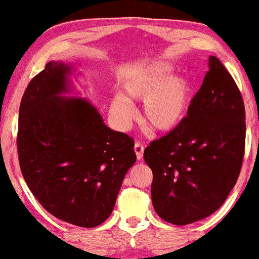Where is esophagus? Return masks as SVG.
Here are the masks:
<instances>
[{"instance_id": "obj_1", "label": "esophagus", "mask_w": 259, "mask_h": 259, "mask_svg": "<svg viewBox=\"0 0 259 259\" xmlns=\"http://www.w3.org/2000/svg\"><path fill=\"white\" fill-rule=\"evenodd\" d=\"M143 151H144L143 144L140 143V142H136V144H135V152H136V155H137V159H138V160L142 159V157H143Z\"/></svg>"}]
</instances>
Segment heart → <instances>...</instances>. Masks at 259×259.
Wrapping results in <instances>:
<instances>
[{
	"instance_id": "heart-1",
	"label": "heart",
	"mask_w": 259,
	"mask_h": 259,
	"mask_svg": "<svg viewBox=\"0 0 259 259\" xmlns=\"http://www.w3.org/2000/svg\"><path fill=\"white\" fill-rule=\"evenodd\" d=\"M173 66L154 62L137 66L122 84V95L112 97L110 111L121 126H128L135 111L131 102L143 101L142 118L155 132H170L184 121L193 88L184 75H170Z\"/></svg>"
}]
</instances>
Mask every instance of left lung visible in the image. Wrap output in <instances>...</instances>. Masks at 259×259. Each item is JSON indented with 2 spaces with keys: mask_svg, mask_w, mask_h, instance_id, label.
Segmentation results:
<instances>
[{
  "mask_svg": "<svg viewBox=\"0 0 259 259\" xmlns=\"http://www.w3.org/2000/svg\"><path fill=\"white\" fill-rule=\"evenodd\" d=\"M244 118L235 80L211 55L184 121L144 149L153 171V207L164 221L193 224L224 204L243 162Z\"/></svg>",
  "mask_w": 259,
  "mask_h": 259,
  "instance_id": "left-lung-1",
  "label": "left lung"
}]
</instances>
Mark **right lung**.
<instances>
[{
    "label": "right lung",
    "instance_id": "add662e5",
    "mask_svg": "<svg viewBox=\"0 0 259 259\" xmlns=\"http://www.w3.org/2000/svg\"><path fill=\"white\" fill-rule=\"evenodd\" d=\"M73 65L49 62L27 86L19 106L21 171L39 204L80 227L112 212L124 175L137 159L135 142L104 123L94 105L71 91Z\"/></svg>",
    "mask_w": 259,
    "mask_h": 259
}]
</instances>
